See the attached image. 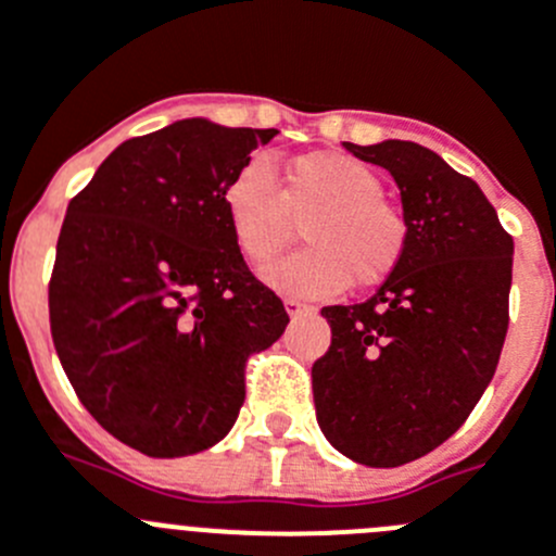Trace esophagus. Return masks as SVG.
Masks as SVG:
<instances>
[{
  "label": "esophagus",
  "mask_w": 556,
  "mask_h": 556,
  "mask_svg": "<svg viewBox=\"0 0 556 556\" xmlns=\"http://www.w3.org/2000/svg\"><path fill=\"white\" fill-rule=\"evenodd\" d=\"M287 312H289V317H300V314H308V312H314V305H308V303H303V300H294V298H289L287 303Z\"/></svg>",
  "instance_id": "esophagus-1"
}]
</instances>
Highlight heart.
<instances>
[{"label": "heart", "instance_id": "b5f03b06", "mask_svg": "<svg viewBox=\"0 0 556 556\" xmlns=\"http://www.w3.org/2000/svg\"><path fill=\"white\" fill-rule=\"evenodd\" d=\"M223 201L239 251L256 267L292 244L298 223H305L312 248L264 269V281L278 292L325 298L350 281L378 287L407 251V220L383 198V178L339 151L294 156L281 187L267 162H248Z\"/></svg>", "mask_w": 556, "mask_h": 556}]
</instances>
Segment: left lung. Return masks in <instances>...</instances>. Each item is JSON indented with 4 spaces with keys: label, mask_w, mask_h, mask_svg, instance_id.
<instances>
[{
    "label": "left lung",
    "mask_w": 556,
    "mask_h": 556,
    "mask_svg": "<svg viewBox=\"0 0 556 556\" xmlns=\"http://www.w3.org/2000/svg\"><path fill=\"white\" fill-rule=\"evenodd\" d=\"M344 149L394 176L407 251L369 300L323 308L333 336L312 366L314 405L341 455L394 468L455 435L491 383L510 325L513 237L435 151Z\"/></svg>",
    "instance_id": "left-lung-1"
}]
</instances>
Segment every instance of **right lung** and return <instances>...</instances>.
<instances>
[{
  "instance_id": "add662e5",
  "label": "right lung",
  "mask_w": 556,
  "mask_h": 556,
  "mask_svg": "<svg viewBox=\"0 0 556 556\" xmlns=\"http://www.w3.org/2000/svg\"><path fill=\"white\" fill-rule=\"evenodd\" d=\"M275 135L176 121L121 142L71 198L49 281L54 350L90 416L142 455H195L226 438L244 364L287 330L223 201Z\"/></svg>"
}]
</instances>
